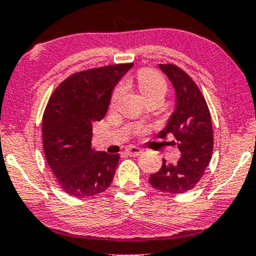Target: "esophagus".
Returning a JSON list of instances; mask_svg holds the SVG:
<instances>
[{"label":"esophagus","mask_w":256,"mask_h":256,"mask_svg":"<svg viewBox=\"0 0 256 256\" xmlns=\"http://www.w3.org/2000/svg\"><path fill=\"white\" fill-rule=\"evenodd\" d=\"M126 152L129 155V156H138L142 152V149H140L138 147H135V146H130L126 149Z\"/></svg>","instance_id":"34e87169"}]
</instances>
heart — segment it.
I'll return each mask as SVG.
<instances>
[{
    "label": "heart",
    "mask_w": 256,
    "mask_h": 256,
    "mask_svg": "<svg viewBox=\"0 0 256 256\" xmlns=\"http://www.w3.org/2000/svg\"><path fill=\"white\" fill-rule=\"evenodd\" d=\"M138 84L142 94L146 98H152V96H164L167 92V84H166L164 78L158 74V72L152 69H142L138 75ZM122 92H124V87L118 86L115 89L114 94L112 98V104L115 106L120 100Z\"/></svg>",
    "instance_id": "1"
}]
</instances>
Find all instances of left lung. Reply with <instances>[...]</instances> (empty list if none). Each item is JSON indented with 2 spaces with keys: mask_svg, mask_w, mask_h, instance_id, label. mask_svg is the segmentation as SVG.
<instances>
[{
  "mask_svg": "<svg viewBox=\"0 0 256 256\" xmlns=\"http://www.w3.org/2000/svg\"><path fill=\"white\" fill-rule=\"evenodd\" d=\"M175 92V106L167 124L158 132L164 138L174 135L172 144L181 152L180 160L167 164L150 174L149 184L161 192L181 194L193 189L209 164L213 154V128L208 106L195 82L174 64H158Z\"/></svg>",
  "mask_w": 256,
  "mask_h": 256,
  "instance_id": "8db88e82",
  "label": "left lung"
}]
</instances>
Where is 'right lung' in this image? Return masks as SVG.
Returning a JSON list of instances; mask_svg holds the SVG:
<instances>
[{
	"instance_id": "right-lung-1",
	"label": "right lung",
	"mask_w": 256,
	"mask_h": 256,
	"mask_svg": "<svg viewBox=\"0 0 256 256\" xmlns=\"http://www.w3.org/2000/svg\"><path fill=\"white\" fill-rule=\"evenodd\" d=\"M132 67L124 63L76 72L49 100L42 120L43 149L69 195L92 196L112 184L120 155L92 147V124L104 118L115 86Z\"/></svg>"
}]
</instances>
